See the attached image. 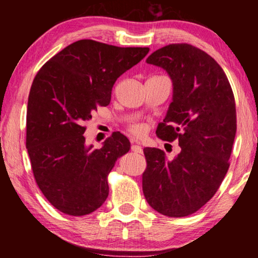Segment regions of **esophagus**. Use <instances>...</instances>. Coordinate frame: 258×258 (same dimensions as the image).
Here are the masks:
<instances>
[{"instance_id": "obj_1", "label": "esophagus", "mask_w": 258, "mask_h": 258, "mask_svg": "<svg viewBox=\"0 0 258 258\" xmlns=\"http://www.w3.org/2000/svg\"><path fill=\"white\" fill-rule=\"evenodd\" d=\"M132 150L134 151V153H137V154H142V147L140 146V144H137V143H135V144H133L132 146Z\"/></svg>"}]
</instances>
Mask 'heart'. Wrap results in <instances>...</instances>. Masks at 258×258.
<instances>
[{"mask_svg":"<svg viewBox=\"0 0 258 258\" xmlns=\"http://www.w3.org/2000/svg\"><path fill=\"white\" fill-rule=\"evenodd\" d=\"M129 132L133 134L134 136L136 137H141L146 133V126L141 123H133V124L129 125Z\"/></svg>","mask_w":258,"mask_h":258,"instance_id":"1","label":"heart"}]
</instances>
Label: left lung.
Masks as SVG:
<instances>
[{
	"label": "left lung",
	"instance_id": "obj_1",
	"mask_svg": "<svg viewBox=\"0 0 258 258\" xmlns=\"http://www.w3.org/2000/svg\"><path fill=\"white\" fill-rule=\"evenodd\" d=\"M147 63L163 68L172 81V102L157 126L161 140L178 141L181 151L144 148L143 194L149 206L169 217L189 216L211 200L229 169L236 135L235 97L221 66L191 44H169Z\"/></svg>",
	"mask_w": 258,
	"mask_h": 258
}]
</instances>
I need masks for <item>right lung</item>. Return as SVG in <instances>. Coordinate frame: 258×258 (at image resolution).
<instances>
[{"instance_id":"obj_1","label":"right lung","mask_w":258,"mask_h":258,"mask_svg":"<svg viewBox=\"0 0 258 258\" xmlns=\"http://www.w3.org/2000/svg\"><path fill=\"white\" fill-rule=\"evenodd\" d=\"M148 52L149 48L80 40L52 56L35 76L26 147L38 188L63 214H91L107 200L109 172L128 153L130 142L115 133L101 149L88 147L83 122L110 103L116 80Z\"/></svg>"}]
</instances>
